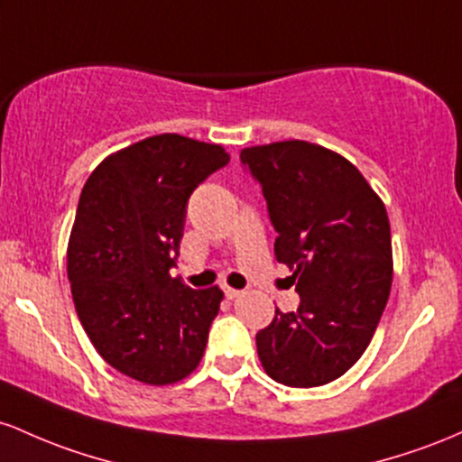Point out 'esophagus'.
I'll use <instances>...</instances> for the list:
<instances>
[{
  "instance_id": "34e87169",
  "label": "esophagus",
  "mask_w": 462,
  "mask_h": 462,
  "mask_svg": "<svg viewBox=\"0 0 462 462\" xmlns=\"http://www.w3.org/2000/svg\"><path fill=\"white\" fill-rule=\"evenodd\" d=\"M225 294H226V299H237V297H242V290H236V288L226 286L225 288Z\"/></svg>"
}]
</instances>
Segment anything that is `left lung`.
<instances>
[{"mask_svg": "<svg viewBox=\"0 0 462 462\" xmlns=\"http://www.w3.org/2000/svg\"><path fill=\"white\" fill-rule=\"evenodd\" d=\"M240 157L262 183L274 257L300 297L257 334L259 360L279 384H329L365 354L391 294L386 207L349 159L319 143L288 139Z\"/></svg>", "mask_w": 462, "mask_h": 462, "instance_id": "1", "label": "left lung"}]
</instances>
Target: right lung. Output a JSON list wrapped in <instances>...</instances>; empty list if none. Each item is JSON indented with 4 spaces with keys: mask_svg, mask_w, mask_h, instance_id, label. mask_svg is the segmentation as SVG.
Here are the masks:
<instances>
[{
    "mask_svg": "<svg viewBox=\"0 0 462 462\" xmlns=\"http://www.w3.org/2000/svg\"><path fill=\"white\" fill-rule=\"evenodd\" d=\"M217 143L152 134L93 170L67 245L78 319L113 369L150 386L185 380L200 365L217 286L172 277L185 207L199 183L229 163Z\"/></svg>",
    "mask_w": 462,
    "mask_h": 462,
    "instance_id": "1",
    "label": "right lung"
}]
</instances>
